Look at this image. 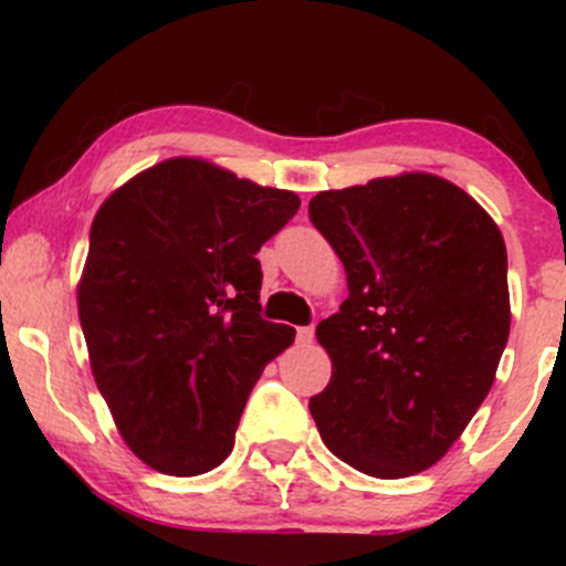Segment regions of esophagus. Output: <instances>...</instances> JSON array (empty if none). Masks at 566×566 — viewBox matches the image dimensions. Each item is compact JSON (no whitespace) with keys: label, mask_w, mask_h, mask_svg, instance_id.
<instances>
[{"label":"esophagus","mask_w":566,"mask_h":566,"mask_svg":"<svg viewBox=\"0 0 566 566\" xmlns=\"http://www.w3.org/2000/svg\"><path fill=\"white\" fill-rule=\"evenodd\" d=\"M297 343H301V346H311V343H314V327L297 329Z\"/></svg>","instance_id":"esophagus-1"}]
</instances>
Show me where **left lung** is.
Segmentation results:
<instances>
[{"mask_svg": "<svg viewBox=\"0 0 566 566\" xmlns=\"http://www.w3.org/2000/svg\"><path fill=\"white\" fill-rule=\"evenodd\" d=\"M308 218L348 279L340 311L316 327L333 378L311 415L343 463L415 476L444 458L495 382L511 329L503 233L431 172L322 191Z\"/></svg>", "mask_w": 566, "mask_h": 566, "instance_id": "left-lung-1", "label": "left lung"}]
</instances>
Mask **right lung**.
I'll list each match as a JSON object with an SVG mask.
<instances>
[{
    "label": "right lung",
    "mask_w": 566,
    "mask_h": 566,
    "mask_svg": "<svg viewBox=\"0 0 566 566\" xmlns=\"http://www.w3.org/2000/svg\"><path fill=\"white\" fill-rule=\"evenodd\" d=\"M301 199L172 157L101 205L76 287L90 367L125 444L167 476L233 450L247 396L295 340L261 319L258 250Z\"/></svg>",
    "instance_id": "obj_1"
}]
</instances>
